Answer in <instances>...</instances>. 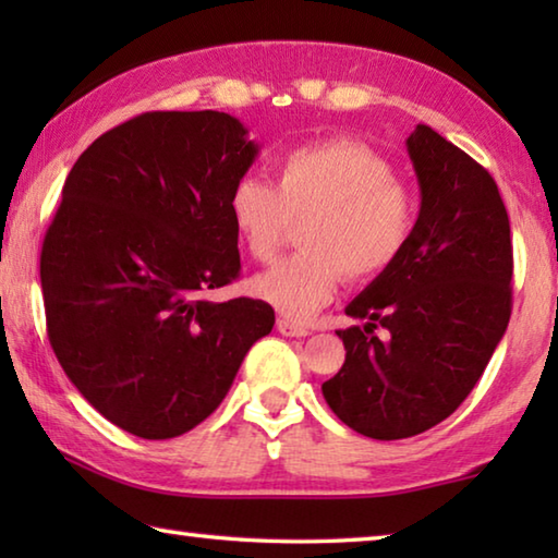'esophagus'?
Returning a JSON list of instances; mask_svg holds the SVG:
<instances>
[{
    "label": "esophagus",
    "instance_id": "obj_1",
    "mask_svg": "<svg viewBox=\"0 0 558 558\" xmlns=\"http://www.w3.org/2000/svg\"><path fill=\"white\" fill-rule=\"evenodd\" d=\"M278 332L286 337H307L310 329L300 323H292L288 317H278Z\"/></svg>",
    "mask_w": 558,
    "mask_h": 558
}]
</instances>
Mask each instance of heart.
<instances>
[{
	"mask_svg": "<svg viewBox=\"0 0 558 558\" xmlns=\"http://www.w3.org/2000/svg\"><path fill=\"white\" fill-rule=\"evenodd\" d=\"M272 184L243 177L229 196V216L243 248L266 263L292 223L305 221L295 253L253 278V295L282 315L307 319L342 280L366 282L389 270L415 229L413 194L372 147L354 140L298 147L272 167Z\"/></svg>",
	"mask_w": 558,
	"mask_h": 558,
	"instance_id": "1",
	"label": "heart"
}]
</instances>
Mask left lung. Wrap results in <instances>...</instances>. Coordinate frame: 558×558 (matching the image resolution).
Returning a JSON list of instances; mask_svg holds the SVG:
<instances>
[{
  "label": "left lung",
  "instance_id": "8db88e82",
  "mask_svg": "<svg viewBox=\"0 0 558 558\" xmlns=\"http://www.w3.org/2000/svg\"><path fill=\"white\" fill-rule=\"evenodd\" d=\"M405 149L421 186L413 235L347 305L366 325L339 329L344 364L323 384L337 418L376 440L446 421L483 376L512 315V239L495 179L428 125H415ZM376 326L387 329L384 340Z\"/></svg>",
  "mask_w": 558,
  "mask_h": 558
}]
</instances>
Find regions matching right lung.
Wrapping results in <instances>:
<instances>
[{
	"label": "right lung",
	"mask_w": 558,
	"mask_h": 558,
	"mask_svg": "<svg viewBox=\"0 0 558 558\" xmlns=\"http://www.w3.org/2000/svg\"><path fill=\"white\" fill-rule=\"evenodd\" d=\"M256 157L229 112H143L65 179L41 248L49 342L83 399L132 436L199 426L276 325L263 300H204L239 278L229 196Z\"/></svg>",
	"instance_id": "right-lung-1"
}]
</instances>
